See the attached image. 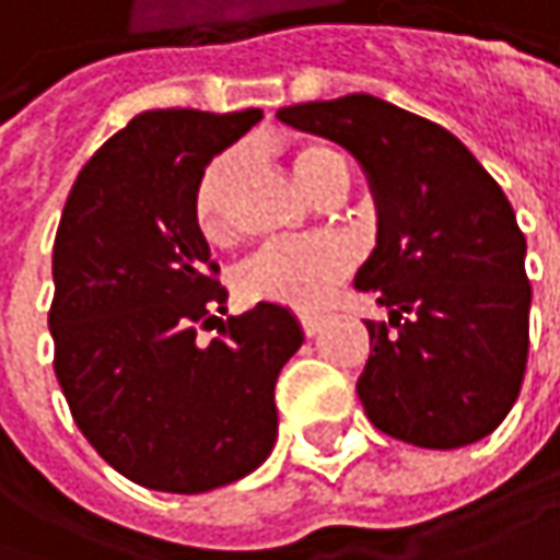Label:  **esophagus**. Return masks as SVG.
Returning <instances> with one entry per match:
<instances>
[{"mask_svg": "<svg viewBox=\"0 0 560 560\" xmlns=\"http://www.w3.org/2000/svg\"><path fill=\"white\" fill-rule=\"evenodd\" d=\"M301 329H304V336H313L319 326H323V316H316V313H301Z\"/></svg>", "mask_w": 560, "mask_h": 560, "instance_id": "esophagus-1", "label": "esophagus"}]
</instances>
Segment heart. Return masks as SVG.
Instances as JSON below:
<instances>
[{
    "label": "heart",
    "instance_id": "obj_1",
    "mask_svg": "<svg viewBox=\"0 0 560 560\" xmlns=\"http://www.w3.org/2000/svg\"><path fill=\"white\" fill-rule=\"evenodd\" d=\"M284 161L301 186L316 199H332L346 189L348 161L332 142L291 139ZM241 174V154L221 151L202 167L192 192V218L202 237L228 234V196ZM354 266V247L339 234H316L304 241H279L259 247L234 272V291L247 304H276L288 311H316Z\"/></svg>",
    "mask_w": 560,
    "mask_h": 560
}]
</instances>
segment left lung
I'll return each mask as SVG.
<instances>
[{"label":"left lung","instance_id":"8db88e82","mask_svg":"<svg viewBox=\"0 0 560 560\" xmlns=\"http://www.w3.org/2000/svg\"><path fill=\"white\" fill-rule=\"evenodd\" d=\"M279 119L351 151L377 192L380 244L354 281L389 307L364 323L358 399L371 424L428 450L491 434L523 386L533 301L504 189L444 126L371 94L281 107Z\"/></svg>","mask_w":560,"mask_h":560}]
</instances>
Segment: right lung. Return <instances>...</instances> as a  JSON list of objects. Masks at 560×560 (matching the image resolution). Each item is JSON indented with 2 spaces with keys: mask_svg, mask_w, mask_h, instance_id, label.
I'll return each instance as SVG.
<instances>
[{
  "mask_svg": "<svg viewBox=\"0 0 560 560\" xmlns=\"http://www.w3.org/2000/svg\"><path fill=\"white\" fill-rule=\"evenodd\" d=\"M259 116L139 114L91 154L59 218L52 371L84 441L154 491L231 485L276 444V380L301 326L276 304L218 319L224 284L192 218L202 167Z\"/></svg>",
  "mask_w": 560,
  "mask_h": 560,
  "instance_id": "add662e5",
  "label": "right lung"
}]
</instances>
